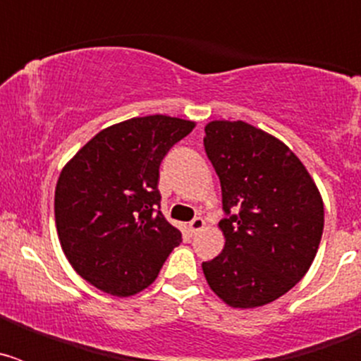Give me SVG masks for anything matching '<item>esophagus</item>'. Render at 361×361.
<instances>
[{
    "mask_svg": "<svg viewBox=\"0 0 361 361\" xmlns=\"http://www.w3.org/2000/svg\"><path fill=\"white\" fill-rule=\"evenodd\" d=\"M204 224H206V222H204V219H200V216H195V219H193V220H191V222H190V226H188V229H190L191 235H197V233H199L200 229L204 228Z\"/></svg>",
    "mask_w": 361,
    "mask_h": 361,
    "instance_id": "esophagus-1",
    "label": "esophagus"
}]
</instances>
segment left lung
Here are the masks:
<instances>
[{
	"label": "left lung",
	"mask_w": 361,
	"mask_h": 361,
	"mask_svg": "<svg viewBox=\"0 0 361 361\" xmlns=\"http://www.w3.org/2000/svg\"><path fill=\"white\" fill-rule=\"evenodd\" d=\"M204 148L222 188L226 244L202 262L231 307L266 305L304 279L324 231V202L305 166L276 137L244 121H212Z\"/></svg>",
	"instance_id": "8db88e82"
}]
</instances>
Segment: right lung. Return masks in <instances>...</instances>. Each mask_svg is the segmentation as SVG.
Here are the masks:
<instances>
[{
    "mask_svg": "<svg viewBox=\"0 0 361 361\" xmlns=\"http://www.w3.org/2000/svg\"><path fill=\"white\" fill-rule=\"evenodd\" d=\"M195 123L133 117L99 132L63 168L56 226L68 262L97 289L130 296L157 279L183 235L161 213L159 168Z\"/></svg>",
    "mask_w": 361,
    "mask_h": 361,
    "instance_id": "1",
    "label": "right lung"
}]
</instances>
